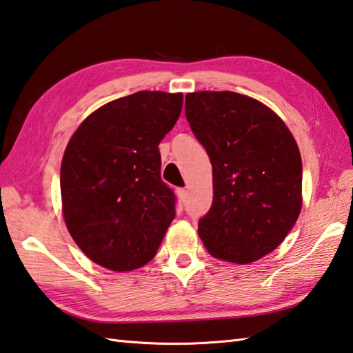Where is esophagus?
Returning a JSON list of instances; mask_svg holds the SVG:
<instances>
[{
  "mask_svg": "<svg viewBox=\"0 0 353 353\" xmlns=\"http://www.w3.org/2000/svg\"><path fill=\"white\" fill-rule=\"evenodd\" d=\"M176 194H178V196H179V199H181V201H185V199H188V190H185V189H176Z\"/></svg>",
  "mask_w": 353,
  "mask_h": 353,
  "instance_id": "esophagus-1",
  "label": "esophagus"
}]
</instances>
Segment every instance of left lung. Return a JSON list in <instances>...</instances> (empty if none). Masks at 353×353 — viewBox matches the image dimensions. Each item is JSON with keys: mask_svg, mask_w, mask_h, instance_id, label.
<instances>
[{"mask_svg": "<svg viewBox=\"0 0 353 353\" xmlns=\"http://www.w3.org/2000/svg\"><path fill=\"white\" fill-rule=\"evenodd\" d=\"M185 118L212 163L214 201L198 235L215 258L249 264L270 254L301 210L295 138L268 105L235 92L185 95Z\"/></svg>", "mask_w": 353, "mask_h": 353, "instance_id": "obj_1", "label": "left lung"}]
</instances>
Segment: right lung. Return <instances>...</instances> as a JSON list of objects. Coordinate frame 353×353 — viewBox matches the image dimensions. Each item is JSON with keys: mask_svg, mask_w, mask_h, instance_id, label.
<instances>
[{"mask_svg": "<svg viewBox=\"0 0 353 353\" xmlns=\"http://www.w3.org/2000/svg\"><path fill=\"white\" fill-rule=\"evenodd\" d=\"M181 109L183 94L137 92L89 115L65 148L64 221L78 248L105 269L148 264L175 218L158 144Z\"/></svg>", "mask_w": 353, "mask_h": 353, "instance_id": "1", "label": "right lung"}]
</instances>
